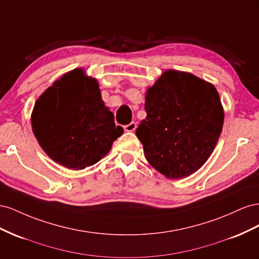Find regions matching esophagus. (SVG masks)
<instances>
[{
    "label": "esophagus",
    "instance_id": "34e87169",
    "mask_svg": "<svg viewBox=\"0 0 259 259\" xmlns=\"http://www.w3.org/2000/svg\"><path fill=\"white\" fill-rule=\"evenodd\" d=\"M123 128L127 132H132V131H135L137 129V123L135 121H132L129 124H125Z\"/></svg>",
    "mask_w": 259,
    "mask_h": 259
}]
</instances>
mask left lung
Returning a JSON list of instances; mask_svg holds the SVG:
<instances>
[{
	"label": "left lung",
	"instance_id": "left-lung-1",
	"mask_svg": "<svg viewBox=\"0 0 259 259\" xmlns=\"http://www.w3.org/2000/svg\"><path fill=\"white\" fill-rule=\"evenodd\" d=\"M146 118L136 130L146 160L169 179L197 171L209 158L224 125L211 83L190 72L166 70L145 95Z\"/></svg>",
	"mask_w": 259,
	"mask_h": 259
}]
</instances>
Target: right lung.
<instances>
[{"label":"right lung","mask_w":259,"mask_h":259,"mask_svg":"<svg viewBox=\"0 0 259 259\" xmlns=\"http://www.w3.org/2000/svg\"><path fill=\"white\" fill-rule=\"evenodd\" d=\"M31 124L43 151L72 170L97 164L123 132L103 102L97 79L80 68L43 92L35 102Z\"/></svg>","instance_id":"add662e5"}]
</instances>
